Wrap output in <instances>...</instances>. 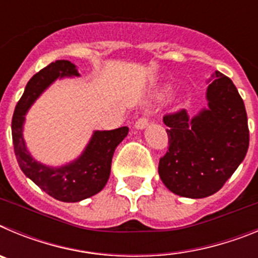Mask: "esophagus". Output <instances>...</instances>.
<instances>
[{"label": "esophagus", "mask_w": 258, "mask_h": 258, "mask_svg": "<svg viewBox=\"0 0 258 258\" xmlns=\"http://www.w3.org/2000/svg\"><path fill=\"white\" fill-rule=\"evenodd\" d=\"M149 117L147 116H142L141 118H138L136 121V124H134V127L136 129H140V131H142V129H145V127L149 126Z\"/></svg>", "instance_id": "obj_1"}]
</instances>
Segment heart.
Returning <instances> with one entry per match:
<instances>
[{
	"mask_svg": "<svg viewBox=\"0 0 258 258\" xmlns=\"http://www.w3.org/2000/svg\"><path fill=\"white\" fill-rule=\"evenodd\" d=\"M170 90H172V86H165V88L163 89V93H161V97H164V95L168 94V93H169Z\"/></svg>",
	"mask_w": 258,
	"mask_h": 258,
	"instance_id": "heart-1",
	"label": "heart"
}]
</instances>
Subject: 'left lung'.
Instances as JSON below:
<instances>
[{"mask_svg":"<svg viewBox=\"0 0 258 258\" xmlns=\"http://www.w3.org/2000/svg\"><path fill=\"white\" fill-rule=\"evenodd\" d=\"M207 102L195 116L186 109L164 116L169 150L159 161L168 190L191 199L211 197L244 160L249 131L244 102L231 80L216 71L207 81Z\"/></svg>","mask_w":258,"mask_h":258,"instance_id":"obj_1","label":"left lung"}]
</instances>
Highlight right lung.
Masks as SVG:
<instances>
[{"label":"right lung","mask_w":258,"mask_h":258,"mask_svg":"<svg viewBox=\"0 0 258 258\" xmlns=\"http://www.w3.org/2000/svg\"><path fill=\"white\" fill-rule=\"evenodd\" d=\"M79 76L77 67L70 60L50 63L28 81L11 121L14 152L22 172L50 197L66 203L81 202L103 190L111 173L113 152L129 132L127 126L94 131L81 155L64 165L50 166L32 156L23 137L27 112L54 81Z\"/></svg>","instance_id":"1"}]
</instances>
